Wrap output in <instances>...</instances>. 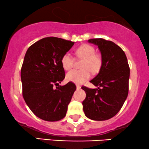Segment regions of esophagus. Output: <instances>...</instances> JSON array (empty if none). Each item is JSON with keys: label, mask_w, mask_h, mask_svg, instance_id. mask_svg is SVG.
<instances>
[{"label": "esophagus", "mask_w": 149, "mask_h": 149, "mask_svg": "<svg viewBox=\"0 0 149 149\" xmlns=\"http://www.w3.org/2000/svg\"><path fill=\"white\" fill-rule=\"evenodd\" d=\"M76 88H78V89H80V88H81V86L80 85V84H76Z\"/></svg>", "instance_id": "34e87169"}]
</instances>
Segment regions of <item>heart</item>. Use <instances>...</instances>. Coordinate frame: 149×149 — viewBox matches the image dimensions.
<instances>
[{"mask_svg":"<svg viewBox=\"0 0 149 149\" xmlns=\"http://www.w3.org/2000/svg\"><path fill=\"white\" fill-rule=\"evenodd\" d=\"M76 56L82 60L80 68L82 70H73L67 73L66 78L69 82L82 84L88 80L91 72L96 73L102 67V60L99 54H95V49L89 45H82L76 50ZM74 61L69 53H66L61 58V65L66 71L70 70L73 67Z\"/></svg>","mask_w":149,"mask_h":149,"instance_id":"1","label":"heart"}]
</instances>
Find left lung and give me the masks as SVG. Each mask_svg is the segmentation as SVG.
Returning <instances> with one entry per match:
<instances>
[{
	"mask_svg": "<svg viewBox=\"0 0 149 149\" xmlns=\"http://www.w3.org/2000/svg\"><path fill=\"white\" fill-rule=\"evenodd\" d=\"M88 42L97 45L102 64L98 74L90 81L97 88L82 86L86 98L83 111L89 119L107 120L119 112L129 93L130 68L127 56L118 45L103 38H93Z\"/></svg>",
	"mask_w": 149,
	"mask_h": 149,
	"instance_id": "8db88e82",
	"label": "left lung"
}]
</instances>
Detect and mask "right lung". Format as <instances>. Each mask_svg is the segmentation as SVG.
<instances>
[{"instance_id": "obj_1", "label": "right lung", "mask_w": 149, "mask_h": 149, "mask_svg": "<svg viewBox=\"0 0 149 149\" xmlns=\"http://www.w3.org/2000/svg\"><path fill=\"white\" fill-rule=\"evenodd\" d=\"M73 45L60 38H44L31 45L24 56L20 73L22 96L31 111L45 121L65 118L76 89L71 82L59 85L65 78L61 58Z\"/></svg>"}]
</instances>
